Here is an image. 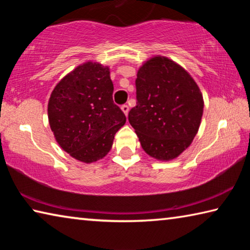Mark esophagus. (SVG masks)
I'll return each instance as SVG.
<instances>
[{
    "label": "esophagus",
    "mask_w": 250,
    "mask_h": 250,
    "mask_svg": "<svg viewBox=\"0 0 250 250\" xmlns=\"http://www.w3.org/2000/svg\"><path fill=\"white\" fill-rule=\"evenodd\" d=\"M121 109H122V111L125 112V116H128V112H129V105H128V104H122V105H121Z\"/></svg>",
    "instance_id": "obj_1"
}]
</instances>
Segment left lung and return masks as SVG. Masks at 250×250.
Masks as SVG:
<instances>
[{
    "label": "left lung",
    "mask_w": 250,
    "mask_h": 250,
    "mask_svg": "<svg viewBox=\"0 0 250 250\" xmlns=\"http://www.w3.org/2000/svg\"><path fill=\"white\" fill-rule=\"evenodd\" d=\"M137 105L129 122L152 158L168 161L191 145L201 125L203 96L185 69L171 59L147 61L135 79Z\"/></svg>",
    "instance_id": "1"
}]
</instances>
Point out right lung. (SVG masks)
I'll return each mask as SVG.
<instances>
[{"mask_svg": "<svg viewBox=\"0 0 250 250\" xmlns=\"http://www.w3.org/2000/svg\"><path fill=\"white\" fill-rule=\"evenodd\" d=\"M110 71L97 62L78 66L55 87L48 120L58 145L84 163L103 159L125 116L113 103Z\"/></svg>", "mask_w": 250, "mask_h": 250, "instance_id": "obj_1", "label": "right lung"}]
</instances>
